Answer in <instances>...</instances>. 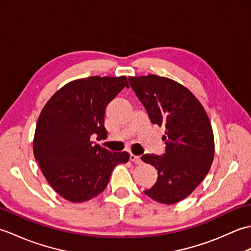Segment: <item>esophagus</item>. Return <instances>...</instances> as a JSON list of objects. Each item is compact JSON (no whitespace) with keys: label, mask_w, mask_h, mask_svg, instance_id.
Segmentation results:
<instances>
[{"label":"esophagus","mask_w":251,"mask_h":251,"mask_svg":"<svg viewBox=\"0 0 251 251\" xmlns=\"http://www.w3.org/2000/svg\"><path fill=\"white\" fill-rule=\"evenodd\" d=\"M130 161L131 162H134V163H136V164H141V158H140V156H137V155H135V154H130Z\"/></svg>","instance_id":"obj_1"}]
</instances>
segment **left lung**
Wrapping results in <instances>:
<instances>
[{
    "label": "left lung",
    "instance_id": "1",
    "mask_svg": "<svg viewBox=\"0 0 251 251\" xmlns=\"http://www.w3.org/2000/svg\"><path fill=\"white\" fill-rule=\"evenodd\" d=\"M128 79L152 124L165 127L164 155L141 156L157 170V181L145 193L161 204H176L200 185L211 167L215 139L209 117L191 90L172 78L149 74Z\"/></svg>",
    "mask_w": 251,
    "mask_h": 251
}]
</instances>
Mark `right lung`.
<instances>
[{"instance_id":"obj_1","label":"right lung","mask_w":251,"mask_h":251,"mask_svg":"<svg viewBox=\"0 0 251 251\" xmlns=\"http://www.w3.org/2000/svg\"><path fill=\"white\" fill-rule=\"evenodd\" d=\"M124 87L126 76L74 79L51 96L42 109L33 139L35 161L50 186L63 199L84 202L102 193L116 165L127 152L94 145L105 139V108Z\"/></svg>"}]
</instances>
